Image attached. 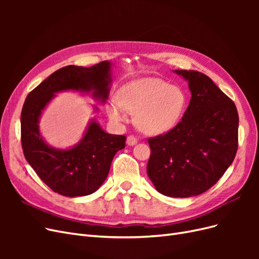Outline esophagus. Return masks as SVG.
Returning a JSON list of instances; mask_svg holds the SVG:
<instances>
[{"label": "esophagus", "mask_w": 259, "mask_h": 259, "mask_svg": "<svg viewBox=\"0 0 259 259\" xmlns=\"http://www.w3.org/2000/svg\"><path fill=\"white\" fill-rule=\"evenodd\" d=\"M126 144L128 146H134L137 144V137L134 136V135H130L127 136V139H126Z\"/></svg>", "instance_id": "34e87169"}]
</instances>
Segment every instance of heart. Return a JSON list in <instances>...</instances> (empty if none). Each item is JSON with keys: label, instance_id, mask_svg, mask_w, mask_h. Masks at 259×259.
I'll return each mask as SVG.
<instances>
[{"label": "heart", "instance_id": "obj_1", "mask_svg": "<svg viewBox=\"0 0 259 259\" xmlns=\"http://www.w3.org/2000/svg\"><path fill=\"white\" fill-rule=\"evenodd\" d=\"M187 105L185 91L160 77H139L122 85L117 99L109 101L107 114L113 122L126 119V112L136 113L138 126L148 134H161L173 128Z\"/></svg>", "mask_w": 259, "mask_h": 259}]
</instances>
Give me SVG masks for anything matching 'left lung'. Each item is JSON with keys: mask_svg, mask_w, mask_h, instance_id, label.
<instances>
[{"mask_svg": "<svg viewBox=\"0 0 259 259\" xmlns=\"http://www.w3.org/2000/svg\"><path fill=\"white\" fill-rule=\"evenodd\" d=\"M175 72L189 84L190 104L175 127L148 139L147 173L160 193L188 198L208 190L231 165L238 150L239 114L204 73Z\"/></svg>", "mask_w": 259, "mask_h": 259, "instance_id": "1", "label": "left lung"}]
</instances>
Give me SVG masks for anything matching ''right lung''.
Instances as JSON below:
<instances>
[{"instance_id": "1", "label": "right lung", "mask_w": 259, "mask_h": 259, "mask_svg": "<svg viewBox=\"0 0 259 259\" xmlns=\"http://www.w3.org/2000/svg\"><path fill=\"white\" fill-rule=\"evenodd\" d=\"M110 68L107 60L90 68L67 66L28 94L20 116L22 151L37 176L54 192L70 198L95 192L107 178L113 156L125 147L126 137L108 134L94 120L81 142L68 150L49 146L38 131L42 110L55 93L94 91L93 97L105 103L111 82Z\"/></svg>"}]
</instances>
